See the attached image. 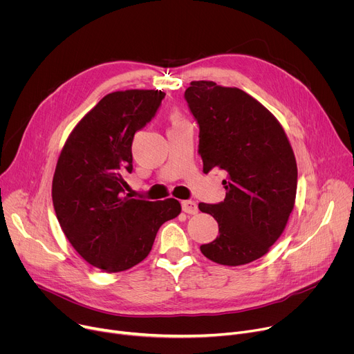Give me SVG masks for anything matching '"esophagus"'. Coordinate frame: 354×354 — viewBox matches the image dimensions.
<instances>
[{
    "label": "esophagus",
    "mask_w": 354,
    "mask_h": 354,
    "mask_svg": "<svg viewBox=\"0 0 354 354\" xmlns=\"http://www.w3.org/2000/svg\"><path fill=\"white\" fill-rule=\"evenodd\" d=\"M181 207H183V211L187 212V214H197L198 212V205L196 201H192V200H185L181 203Z\"/></svg>",
    "instance_id": "34e87169"
}]
</instances>
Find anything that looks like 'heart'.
I'll return each instance as SVG.
<instances>
[{"label":"heart","mask_w":354,"mask_h":354,"mask_svg":"<svg viewBox=\"0 0 354 354\" xmlns=\"http://www.w3.org/2000/svg\"><path fill=\"white\" fill-rule=\"evenodd\" d=\"M170 119H171V122H173L174 124H177V123H181V118H180V115H178V113H171Z\"/></svg>","instance_id":"b5f03b06"}]
</instances>
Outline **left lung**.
Masks as SVG:
<instances>
[{
    "label": "left lung",
    "instance_id": "obj_1",
    "mask_svg": "<svg viewBox=\"0 0 354 354\" xmlns=\"http://www.w3.org/2000/svg\"><path fill=\"white\" fill-rule=\"evenodd\" d=\"M184 96L200 126L203 171L227 174L224 201L198 204L220 230L200 250L220 265L250 263L274 245L293 209L297 167L292 146L278 119L247 92L193 80Z\"/></svg>",
    "mask_w": 354,
    "mask_h": 354
}]
</instances>
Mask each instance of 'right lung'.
<instances>
[{
  "instance_id": "obj_1",
  "label": "right lung",
  "mask_w": 354,
  "mask_h": 354,
  "mask_svg": "<svg viewBox=\"0 0 354 354\" xmlns=\"http://www.w3.org/2000/svg\"><path fill=\"white\" fill-rule=\"evenodd\" d=\"M165 96L147 89L106 95L73 127L57 162L52 201L59 225L80 257L109 274L140 263L158 228L181 212L174 198L124 196L134 133L151 120Z\"/></svg>"
}]
</instances>
